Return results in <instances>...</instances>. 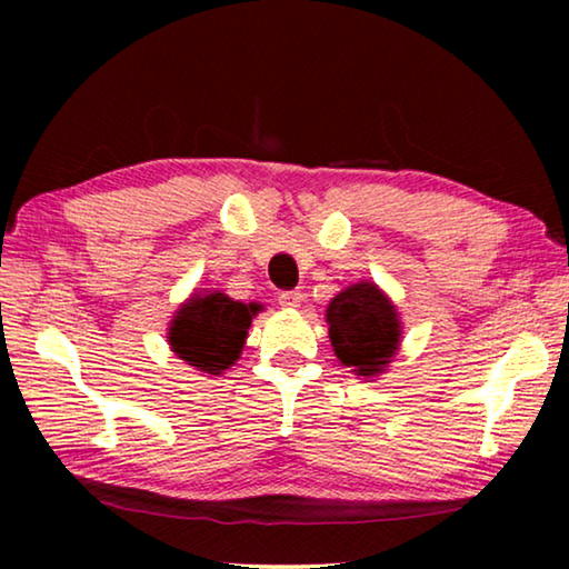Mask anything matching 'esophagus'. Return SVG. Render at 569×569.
<instances>
[{
	"instance_id": "obj_1",
	"label": "esophagus",
	"mask_w": 569,
	"mask_h": 569,
	"mask_svg": "<svg viewBox=\"0 0 569 569\" xmlns=\"http://www.w3.org/2000/svg\"><path fill=\"white\" fill-rule=\"evenodd\" d=\"M303 301V293L301 291H281L278 293V303L283 308H298Z\"/></svg>"
}]
</instances>
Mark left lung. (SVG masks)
<instances>
[{"label": "left lung", "mask_w": 569, "mask_h": 569, "mask_svg": "<svg viewBox=\"0 0 569 569\" xmlns=\"http://www.w3.org/2000/svg\"><path fill=\"white\" fill-rule=\"evenodd\" d=\"M329 339L343 366L359 377H377L401 339L397 308L373 283H356L333 298L326 311Z\"/></svg>", "instance_id": "8db88e82"}]
</instances>
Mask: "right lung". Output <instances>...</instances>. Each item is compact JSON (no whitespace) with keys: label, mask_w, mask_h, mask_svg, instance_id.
Here are the masks:
<instances>
[{"label":"right lung","mask_w":569,"mask_h":569,"mask_svg":"<svg viewBox=\"0 0 569 569\" xmlns=\"http://www.w3.org/2000/svg\"><path fill=\"white\" fill-rule=\"evenodd\" d=\"M256 303H240L226 293L192 296L170 326V346L182 361L206 373H223L243 349Z\"/></svg>","instance_id":"right-lung-1"}]
</instances>
